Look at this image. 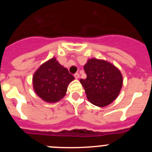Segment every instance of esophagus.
<instances>
[{"label":"esophagus","mask_w":152,"mask_h":152,"mask_svg":"<svg viewBox=\"0 0 152 152\" xmlns=\"http://www.w3.org/2000/svg\"><path fill=\"white\" fill-rule=\"evenodd\" d=\"M74 76H75V78L77 79V78H79V77H80V75H79L78 73H75V75H74Z\"/></svg>","instance_id":"34e87169"}]
</instances>
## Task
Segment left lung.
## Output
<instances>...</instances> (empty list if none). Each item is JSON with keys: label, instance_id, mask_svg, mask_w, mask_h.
I'll list each match as a JSON object with an SVG mask.
<instances>
[{"label": "left lung", "instance_id": "obj_1", "mask_svg": "<svg viewBox=\"0 0 152 152\" xmlns=\"http://www.w3.org/2000/svg\"><path fill=\"white\" fill-rule=\"evenodd\" d=\"M87 78L80 82L87 97L94 105L106 107L117 96L123 85V77L118 68L110 63L96 58L88 60L84 67Z\"/></svg>", "mask_w": 152, "mask_h": 152}]
</instances>
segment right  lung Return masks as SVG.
I'll list each match as a JSON object with an SVG mask.
<instances>
[{
  "instance_id": "right-lung-1",
  "label": "right lung",
  "mask_w": 152,
  "mask_h": 152,
  "mask_svg": "<svg viewBox=\"0 0 152 152\" xmlns=\"http://www.w3.org/2000/svg\"><path fill=\"white\" fill-rule=\"evenodd\" d=\"M74 79L68 70L53 58L42 64L35 72L33 77V88L42 100L55 103L64 97L68 84Z\"/></svg>"
}]
</instances>
